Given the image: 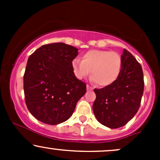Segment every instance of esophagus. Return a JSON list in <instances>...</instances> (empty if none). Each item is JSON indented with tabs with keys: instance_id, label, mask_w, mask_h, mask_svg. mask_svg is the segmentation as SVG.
Here are the masks:
<instances>
[{
	"instance_id": "obj_1",
	"label": "esophagus",
	"mask_w": 160,
	"mask_h": 160,
	"mask_svg": "<svg viewBox=\"0 0 160 160\" xmlns=\"http://www.w3.org/2000/svg\"><path fill=\"white\" fill-rule=\"evenodd\" d=\"M86 89H87V90H88V91L92 90V88L91 86H89V85H88V84H87V85H86Z\"/></svg>"
}]
</instances>
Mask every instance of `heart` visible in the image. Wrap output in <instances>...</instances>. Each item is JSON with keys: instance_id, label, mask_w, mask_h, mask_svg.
<instances>
[{"instance_id": "b5f03b06", "label": "heart", "mask_w": 160, "mask_h": 160, "mask_svg": "<svg viewBox=\"0 0 160 160\" xmlns=\"http://www.w3.org/2000/svg\"><path fill=\"white\" fill-rule=\"evenodd\" d=\"M72 68L78 79L86 78L91 71L92 81L100 86H108L120 76L122 58L116 52L91 49L82 55V61L78 58L73 60Z\"/></svg>"}]
</instances>
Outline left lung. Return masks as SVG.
<instances>
[{
  "label": "left lung",
  "instance_id": "8db88e82",
  "mask_svg": "<svg viewBox=\"0 0 160 160\" xmlns=\"http://www.w3.org/2000/svg\"><path fill=\"white\" fill-rule=\"evenodd\" d=\"M121 58L122 69L117 80L111 85L94 89V114L100 123L111 128L122 127L133 118L140 108L144 92L141 65L126 49Z\"/></svg>",
  "mask_w": 160,
  "mask_h": 160
}]
</instances>
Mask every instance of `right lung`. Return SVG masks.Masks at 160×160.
<instances>
[{
	"mask_svg": "<svg viewBox=\"0 0 160 160\" xmlns=\"http://www.w3.org/2000/svg\"><path fill=\"white\" fill-rule=\"evenodd\" d=\"M78 49L64 43L45 44L29 56L23 78L25 103L37 120L57 125L68 120L86 93L72 61Z\"/></svg>",
	"mask_w": 160,
	"mask_h": 160,
	"instance_id": "add662e5",
	"label": "right lung"
}]
</instances>
